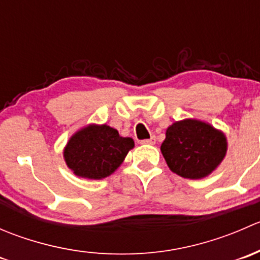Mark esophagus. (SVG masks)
Masks as SVG:
<instances>
[{"label":"esophagus","instance_id":"esophagus-1","mask_svg":"<svg viewBox=\"0 0 260 260\" xmlns=\"http://www.w3.org/2000/svg\"><path fill=\"white\" fill-rule=\"evenodd\" d=\"M141 143H142V145H154V143H156V137H154V136H152L149 140L141 141Z\"/></svg>","mask_w":260,"mask_h":260}]
</instances>
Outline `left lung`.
I'll use <instances>...</instances> for the list:
<instances>
[{
  "mask_svg": "<svg viewBox=\"0 0 260 260\" xmlns=\"http://www.w3.org/2000/svg\"><path fill=\"white\" fill-rule=\"evenodd\" d=\"M226 151L228 140L224 132L195 118L172 123L161 145L170 170L192 180L212 174L225 158Z\"/></svg>",
  "mask_w": 260,
  "mask_h": 260,
  "instance_id": "obj_1",
  "label": "left lung"
}]
</instances>
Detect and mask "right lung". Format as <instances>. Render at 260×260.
Instances as JSON below:
<instances>
[{
    "label": "right lung",
    "mask_w": 260,
    "mask_h": 260,
    "mask_svg": "<svg viewBox=\"0 0 260 260\" xmlns=\"http://www.w3.org/2000/svg\"><path fill=\"white\" fill-rule=\"evenodd\" d=\"M135 147L131 137H122L108 124H88L68 141L62 156L75 176L102 180L111 176Z\"/></svg>",
    "instance_id": "add662e5"
}]
</instances>
